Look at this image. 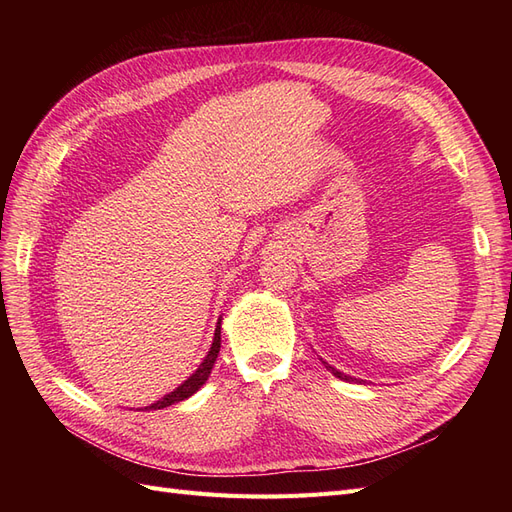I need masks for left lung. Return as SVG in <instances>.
Listing matches in <instances>:
<instances>
[{
	"label": "left lung",
	"mask_w": 512,
	"mask_h": 512,
	"mask_svg": "<svg viewBox=\"0 0 512 512\" xmlns=\"http://www.w3.org/2000/svg\"><path fill=\"white\" fill-rule=\"evenodd\" d=\"M324 363V361H322ZM324 367H327L329 371H331V374L335 376V378H339V380H346V382H354L356 378H352V376H346V374H342V371H339V369H335V367H331L329 363H324Z\"/></svg>",
	"instance_id": "1"
}]
</instances>
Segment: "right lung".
Wrapping results in <instances>:
<instances>
[{"mask_svg": "<svg viewBox=\"0 0 512 512\" xmlns=\"http://www.w3.org/2000/svg\"><path fill=\"white\" fill-rule=\"evenodd\" d=\"M220 333H222V320H218V327H215V335H213V344L209 348V354L205 356V361L198 365V369L194 371V374L188 380H185L183 384H179L173 393L164 395L160 401L147 406L145 410H162V408H168V406H173V404H179V401L192 397L200 389V386L207 382L211 369H213V363H215V359H218V354H220V346H222L220 344L222 342V335Z\"/></svg>", "mask_w": 512, "mask_h": 512, "instance_id": "obj_1", "label": "right lung"}]
</instances>
